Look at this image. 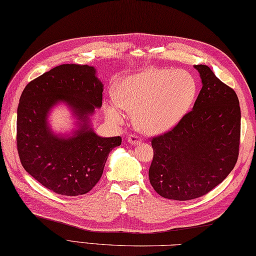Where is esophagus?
<instances>
[{"label": "esophagus", "mask_w": 256, "mask_h": 256, "mask_svg": "<svg viewBox=\"0 0 256 256\" xmlns=\"http://www.w3.org/2000/svg\"><path fill=\"white\" fill-rule=\"evenodd\" d=\"M128 142L130 144L135 145V144H138V143L142 142V138H140L138 136V135L131 134V135H128Z\"/></svg>", "instance_id": "1"}]
</instances>
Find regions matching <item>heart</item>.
<instances>
[{
  "label": "heart",
  "mask_w": 256,
  "mask_h": 256,
  "mask_svg": "<svg viewBox=\"0 0 256 256\" xmlns=\"http://www.w3.org/2000/svg\"><path fill=\"white\" fill-rule=\"evenodd\" d=\"M116 99L106 104L108 118L121 122L123 108L134 113L138 128L144 132L162 133L180 121L197 94L192 74L182 70L150 69L123 80Z\"/></svg>",
  "instance_id": "b5f03b06"
}]
</instances>
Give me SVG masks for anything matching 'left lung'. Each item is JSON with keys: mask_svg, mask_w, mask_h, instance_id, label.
<instances>
[{"mask_svg": "<svg viewBox=\"0 0 256 256\" xmlns=\"http://www.w3.org/2000/svg\"><path fill=\"white\" fill-rule=\"evenodd\" d=\"M194 68L202 88L192 110L152 138L150 182L166 199L202 197L224 180L238 157L241 110L236 91L206 64Z\"/></svg>", "mask_w": 256, "mask_h": 256, "instance_id": "1", "label": "left lung"}]
</instances>
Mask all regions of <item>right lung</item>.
Returning a JSON list of instances; mask_svg holds the SVG:
<instances>
[{
  "label": "right lung",
  "mask_w": 256,
  "mask_h": 256,
  "mask_svg": "<svg viewBox=\"0 0 256 256\" xmlns=\"http://www.w3.org/2000/svg\"><path fill=\"white\" fill-rule=\"evenodd\" d=\"M103 84L88 64H66L27 84L18 108V152L24 170L52 192L64 196L89 192L102 176L108 153L121 136L100 138L89 116L102 106ZM64 102L80 120L72 137L52 133L50 108Z\"/></svg>",
  "instance_id": "1"
}]
</instances>
